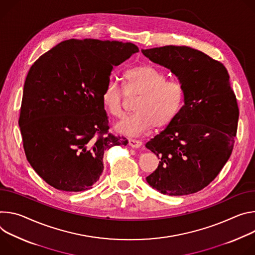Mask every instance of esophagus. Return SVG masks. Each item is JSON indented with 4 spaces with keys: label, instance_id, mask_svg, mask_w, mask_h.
<instances>
[{
    "label": "esophagus",
    "instance_id": "1",
    "mask_svg": "<svg viewBox=\"0 0 255 255\" xmlns=\"http://www.w3.org/2000/svg\"><path fill=\"white\" fill-rule=\"evenodd\" d=\"M128 145H129L131 148H139L143 144H142V142H140V140L130 138V139L128 140Z\"/></svg>",
    "mask_w": 255,
    "mask_h": 255
}]
</instances>
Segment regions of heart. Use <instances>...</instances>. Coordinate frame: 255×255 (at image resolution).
<instances>
[{
  "mask_svg": "<svg viewBox=\"0 0 255 255\" xmlns=\"http://www.w3.org/2000/svg\"><path fill=\"white\" fill-rule=\"evenodd\" d=\"M125 90L115 81L103 89L101 100L108 115L120 118L125 110L127 96H137L132 115L116 125V129L129 135H139L153 127L160 128L171 124L184 101L183 85L177 80H166V75L150 65H137L125 75Z\"/></svg>",
  "mask_w": 255,
  "mask_h": 255,
  "instance_id": "obj_1",
  "label": "heart"
}]
</instances>
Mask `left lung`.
Returning a JSON list of instances; mask_svg holds the SVG:
<instances>
[{
	"label": "left lung",
	"mask_w": 255,
	"mask_h": 255,
	"mask_svg": "<svg viewBox=\"0 0 255 255\" xmlns=\"http://www.w3.org/2000/svg\"><path fill=\"white\" fill-rule=\"evenodd\" d=\"M142 52L170 70L184 88L178 116L146 144L161 159L147 182L163 194L200 191L220 173L235 142L239 108L228 71L188 46L166 45Z\"/></svg>",
	"instance_id": "left-lung-1"
}]
</instances>
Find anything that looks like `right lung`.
<instances>
[{
	"mask_svg": "<svg viewBox=\"0 0 255 255\" xmlns=\"http://www.w3.org/2000/svg\"><path fill=\"white\" fill-rule=\"evenodd\" d=\"M137 51L130 42L69 39L30 68L19 127L28 162L52 187L90 189L102 174L104 152L127 146L126 137L108 132L101 95L113 68Z\"/></svg>",
	"mask_w": 255,
	"mask_h": 255,
	"instance_id": "add662e5",
	"label": "right lung"
}]
</instances>
